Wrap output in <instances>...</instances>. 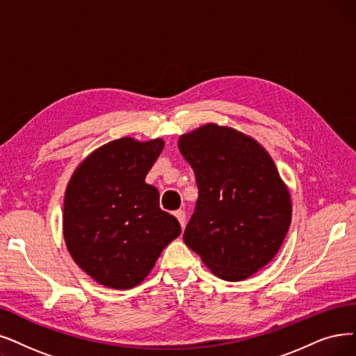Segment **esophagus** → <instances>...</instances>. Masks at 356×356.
<instances>
[{"label":"esophagus","mask_w":356,"mask_h":356,"mask_svg":"<svg viewBox=\"0 0 356 356\" xmlns=\"http://www.w3.org/2000/svg\"><path fill=\"white\" fill-rule=\"evenodd\" d=\"M175 216H177V219L179 220L181 227L186 226V211H184V210H177V211H175Z\"/></svg>","instance_id":"obj_1"}]
</instances>
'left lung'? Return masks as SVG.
I'll return each instance as SVG.
<instances>
[{
	"label": "left lung",
	"instance_id": "left-lung-1",
	"mask_svg": "<svg viewBox=\"0 0 356 356\" xmlns=\"http://www.w3.org/2000/svg\"><path fill=\"white\" fill-rule=\"evenodd\" d=\"M178 147L198 187L184 243L218 277H250L273 260L292 219L275 162L254 138L216 124L182 134Z\"/></svg>",
	"mask_w": 356,
	"mask_h": 356
}]
</instances>
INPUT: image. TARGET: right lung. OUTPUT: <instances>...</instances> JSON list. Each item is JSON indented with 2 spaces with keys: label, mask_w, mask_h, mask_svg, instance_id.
<instances>
[{
  "label": "right lung",
  "mask_w": 356,
  "mask_h": 356,
  "mask_svg": "<svg viewBox=\"0 0 356 356\" xmlns=\"http://www.w3.org/2000/svg\"><path fill=\"white\" fill-rule=\"evenodd\" d=\"M163 146L161 138L109 141L68 182L63 216L68 252L106 288L137 286L181 234L178 220L159 207V191L145 181Z\"/></svg>",
  "instance_id": "obj_1"
}]
</instances>
